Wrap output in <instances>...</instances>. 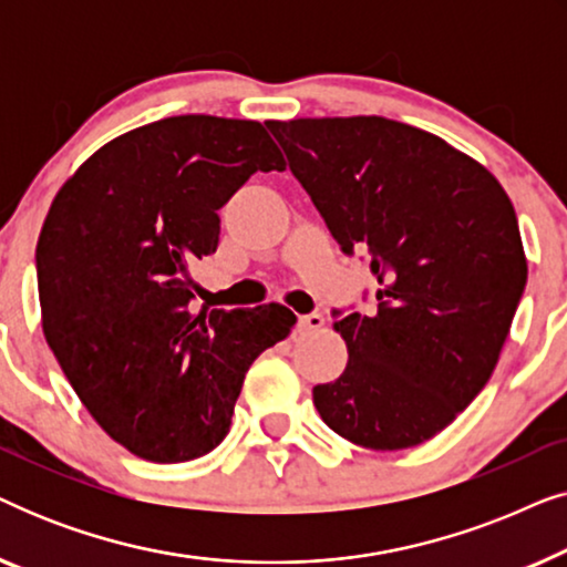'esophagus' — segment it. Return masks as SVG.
<instances>
[{
	"instance_id": "1",
	"label": "esophagus",
	"mask_w": 567,
	"mask_h": 567,
	"mask_svg": "<svg viewBox=\"0 0 567 567\" xmlns=\"http://www.w3.org/2000/svg\"><path fill=\"white\" fill-rule=\"evenodd\" d=\"M324 324V317L320 312H309V315H299V328L305 332L320 330Z\"/></svg>"
}]
</instances>
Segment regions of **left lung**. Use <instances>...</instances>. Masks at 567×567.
I'll return each instance as SVG.
<instances>
[{
  "label": "left lung",
  "instance_id": "obj_1",
  "mask_svg": "<svg viewBox=\"0 0 567 567\" xmlns=\"http://www.w3.org/2000/svg\"><path fill=\"white\" fill-rule=\"evenodd\" d=\"M340 250H363L377 309L336 322L348 367L317 384L338 436L398 452L444 431L491 379L526 286L501 183L444 138L379 115L268 121Z\"/></svg>",
  "mask_w": 567,
  "mask_h": 567
}]
</instances>
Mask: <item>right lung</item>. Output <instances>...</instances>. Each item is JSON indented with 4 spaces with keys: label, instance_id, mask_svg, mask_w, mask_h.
<instances>
[{
    "label": "right lung",
    "instance_id": "1",
    "mask_svg": "<svg viewBox=\"0 0 567 567\" xmlns=\"http://www.w3.org/2000/svg\"><path fill=\"white\" fill-rule=\"evenodd\" d=\"M270 169L284 157L258 121L175 115L107 142L49 208L45 340L100 429L142 460L219 446L250 363L297 322L281 305H193L188 266L216 252V212Z\"/></svg>",
    "mask_w": 567,
    "mask_h": 567
}]
</instances>
